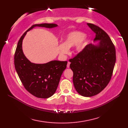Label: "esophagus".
I'll use <instances>...</instances> for the list:
<instances>
[{
	"label": "esophagus",
	"instance_id": "1",
	"mask_svg": "<svg viewBox=\"0 0 128 128\" xmlns=\"http://www.w3.org/2000/svg\"><path fill=\"white\" fill-rule=\"evenodd\" d=\"M70 62H68V64H67V68H69V66H70Z\"/></svg>",
	"mask_w": 128,
	"mask_h": 128
}]
</instances>
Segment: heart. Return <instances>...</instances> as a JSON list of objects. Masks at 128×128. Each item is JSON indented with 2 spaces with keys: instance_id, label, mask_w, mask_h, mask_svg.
Wrapping results in <instances>:
<instances>
[{
  "instance_id": "obj_1",
  "label": "heart",
  "mask_w": 128,
  "mask_h": 128,
  "mask_svg": "<svg viewBox=\"0 0 128 128\" xmlns=\"http://www.w3.org/2000/svg\"><path fill=\"white\" fill-rule=\"evenodd\" d=\"M86 37V34L80 32H74L69 33L66 37L62 44H60L58 48L60 54H65L68 53V48L75 45V51L80 52L86 46V42L84 40Z\"/></svg>"
}]
</instances>
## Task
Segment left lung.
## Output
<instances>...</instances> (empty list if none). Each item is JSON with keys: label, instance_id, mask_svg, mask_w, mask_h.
<instances>
[{"label": "left lung", "instance_id": "left-lung-1", "mask_svg": "<svg viewBox=\"0 0 128 128\" xmlns=\"http://www.w3.org/2000/svg\"><path fill=\"white\" fill-rule=\"evenodd\" d=\"M96 34L98 46L89 44L72 59L73 83L77 92L84 96H92L102 91L109 83L116 62L114 44L108 34L99 26L88 24Z\"/></svg>", "mask_w": 128, "mask_h": 128}]
</instances>
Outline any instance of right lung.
<instances>
[{
	"mask_svg": "<svg viewBox=\"0 0 128 128\" xmlns=\"http://www.w3.org/2000/svg\"><path fill=\"white\" fill-rule=\"evenodd\" d=\"M54 24H34L19 40L14 54L15 69L23 86L33 96L40 98H48L56 92L61 76L66 68L67 61H51L44 64L32 63L22 51V40L29 30L34 26L51 28L57 26Z\"/></svg>",
	"mask_w": 128,
	"mask_h": 128,
	"instance_id": "right-lung-1",
	"label": "right lung"
}]
</instances>
